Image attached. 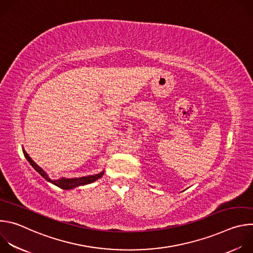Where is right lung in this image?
<instances>
[{
    "label": "right lung",
    "mask_w": 253,
    "mask_h": 253,
    "mask_svg": "<svg viewBox=\"0 0 253 253\" xmlns=\"http://www.w3.org/2000/svg\"><path fill=\"white\" fill-rule=\"evenodd\" d=\"M23 153L26 157V159L28 160V162L33 166V168L37 171L43 178H45L48 182L62 188V189H65V190H69V189H73L75 187H78V186H81V185H86V184H90L94 181H96L97 179H99L100 177L103 176L104 174V171L99 173V174H95V175H89V176H85V177H79V178H65V177H62L60 179H57V180H53L51 179L48 174L38 165L36 164L32 158L28 155V153L23 149Z\"/></svg>",
    "instance_id": "add662e5"
}]
</instances>
